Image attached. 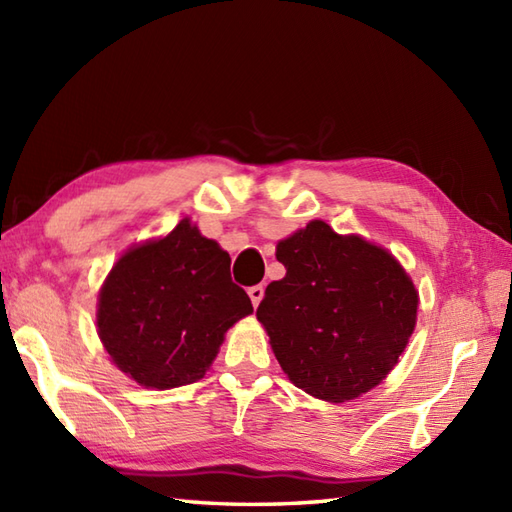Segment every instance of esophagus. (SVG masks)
<instances>
[{
  "instance_id": "obj_1",
  "label": "esophagus",
  "mask_w": 512,
  "mask_h": 512,
  "mask_svg": "<svg viewBox=\"0 0 512 512\" xmlns=\"http://www.w3.org/2000/svg\"><path fill=\"white\" fill-rule=\"evenodd\" d=\"M248 297H250V301H253V306L257 308L259 303H262V299H264V286L259 284V286H250L248 288Z\"/></svg>"
}]
</instances>
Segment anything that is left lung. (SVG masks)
<instances>
[{
  "instance_id": "8db88e82",
  "label": "left lung",
  "mask_w": 512,
  "mask_h": 512,
  "mask_svg": "<svg viewBox=\"0 0 512 512\" xmlns=\"http://www.w3.org/2000/svg\"><path fill=\"white\" fill-rule=\"evenodd\" d=\"M286 277L257 319L281 369L306 394L345 402L383 380L416 328L418 292L385 248L314 220L277 244Z\"/></svg>"
}]
</instances>
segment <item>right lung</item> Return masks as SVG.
Segmentation results:
<instances>
[{"mask_svg":"<svg viewBox=\"0 0 512 512\" xmlns=\"http://www.w3.org/2000/svg\"><path fill=\"white\" fill-rule=\"evenodd\" d=\"M250 312L226 250L182 220L167 237L118 259L101 288L96 325L121 372L171 389L200 380L226 330Z\"/></svg>","mask_w":512,"mask_h":512,"instance_id":"add662e5","label":"right lung"}]
</instances>
